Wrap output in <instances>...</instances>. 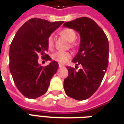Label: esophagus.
<instances>
[{
  "label": "esophagus",
  "mask_w": 124,
  "mask_h": 124,
  "mask_svg": "<svg viewBox=\"0 0 124 124\" xmlns=\"http://www.w3.org/2000/svg\"><path fill=\"white\" fill-rule=\"evenodd\" d=\"M58 66H59V68H63V67H64V65L61 64H58Z\"/></svg>",
  "instance_id": "esophagus-1"
}]
</instances>
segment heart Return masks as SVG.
Segmentation results:
<instances>
[{"mask_svg": "<svg viewBox=\"0 0 124 124\" xmlns=\"http://www.w3.org/2000/svg\"><path fill=\"white\" fill-rule=\"evenodd\" d=\"M60 34L62 36H63L68 42H70L74 40L76 37V32L71 28H64L60 31ZM47 46L49 49H52L54 48V39H53V36L52 35L49 36L47 38ZM70 57V53L67 52L58 51L52 55V59L61 64L66 63Z\"/></svg>", "mask_w": 124, "mask_h": 124, "instance_id": "b5f03b06", "label": "heart"}]
</instances>
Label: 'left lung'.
Masks as SVG:
<instances>
[{
	"label": "left lung",
	"mask_w": 124,
	"mask_h": 124,
	"mask_svg": "<svg viewBox=\"0 0 124 124\" xmlns=\"http://www.w3.org/2000/svg\"><path fill=\"white\" fill-rule=\"evenodd\" d=\"M63 26L80 34L79 50L72 62L82 65L78 71L67 67L68 76L64 80V91L72 98L84 100L98 90L106 72L108 40L103 30L90 18H78Z\"/></svg>",
	"instance_id": "8db88e82"
}]
</instances>
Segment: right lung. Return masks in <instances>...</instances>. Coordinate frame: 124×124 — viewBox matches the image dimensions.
I'll return each mask as SVG.
<instances>
[{
  "label": "right lung",
  "instance_id": "obj_1",
  "mask_svg": "<svg viewBox=\"0 0 124 124\" xmlns=\"http://www.w3.org/2000/svg\"><path fill=\"white\" fill-rule=\"evenodd\" d=\"M63 23L34 18L26 21L15 34L10 47V71L18 90L27 98L35 99L46 93L57 72V62L52 61L42 67L38 64V55L51 60L45 53L48 49L47 38Z\"/></svg>",
  "mask_w": 124,
  "mask_h": 124
}]
</instances>
